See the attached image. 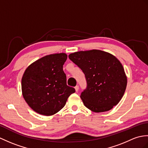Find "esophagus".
<instances>
[{
    "label": "esophagus",
    "mask_w": 148,
    "mask_h": 148,
    "mask_svg": "<svg viewBox=\"0 0 148 148\" xmlns=\"http://www.w3.org/2000/svg\"><path fill=\"white\" fill-rule=\"evenodd\" d=\"M75 91L77 92L78 90H79V86H76L75 87Z\"/></svg>",
    "instance_id": "1"
}]
</instances>
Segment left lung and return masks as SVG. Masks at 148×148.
I'll list each match as a JSON object with an SVG mask.
<instances>
[{"instance_id": "left-lung-1", "label": "left lung", "mask_w": 148, "mask_h": 148, "mask_svg": "<svg viewBox=\"0 0 148 148\" xmlns=\"http://www.w3.org/2000/svg\"><path fill=\"white\" fill-rule=\"evenodd\" d=\"M69 58L85 75L87 86L80 97L86 107L103 112L119 103L125 91L127 77L117 58L98 50L77 51Z\"/></svg>"}]
</instances>
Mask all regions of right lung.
I'll return each instance as SVG.
<instances>
[{"mask_svg":"<svg viewBox=\"0 0 148 148\" xmlns=\"http://www.w3.org/2000/svg\"><path fill=\"white\" fill-rule=\"evenodd\" d=\"M66 53L51 54L32 64L24 73L21 88L26 102L39 114L49 116L56 113L75 91L67 85L63 65Z\"/></svg>","mask_w":148,"mask_h":148,"instance_id":"add662e5","label":"right lung"}]
</instances>
